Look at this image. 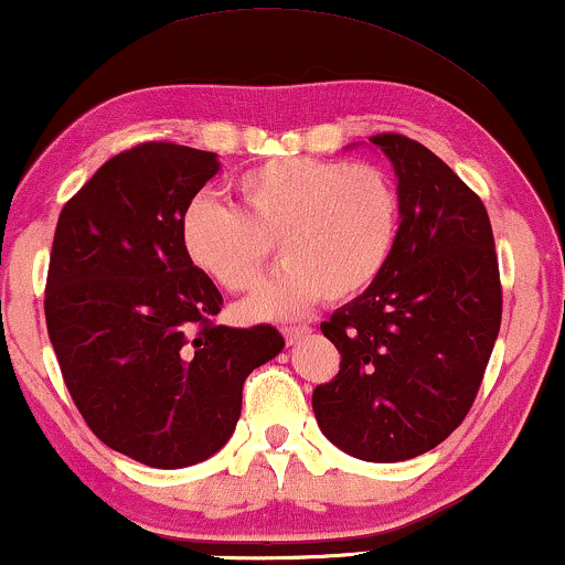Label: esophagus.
Returning <instances> with one entry per match:
<instances>
[{
    "label": "esophagus",
    "instance_id": "obj_1",
    "mask_svg": "<svg viewBox=\"0 0 565 565\" xmlns=\"http://www.w3.org/2000/svg\"><path fill=\"white\" fill-rule=\"evenodd\" d=\"M286 343H297V340H301L305 335H309L312 332V328L309 324H289V328H281Z\"/></svg>",
    "mask_w": 565,
    "mask_h": 565
}]
</instances>
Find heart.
<instances>
[{
    "mask_svg": "<svg viewBox=\"0 0 565 565\" xmlns=\"http://www.w3.org/2000/svg\"><path fill=\"white\" fill-rule=\"evenodd\" d=\"M237 210L194 200L181 245L230 294L256 289L271 258L284 266L250 299L253 317H297L317 299L345 301L376 281L399 230V194L373 163L271 158L233 181Z\"/></svg>",
    "mask_w": 565,
    "mask_h": 565,
    "instance_id": "b5f03b06",
    "label": "heart"
}]
</instances>
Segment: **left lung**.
<instances>
[{"label": "left lung", "instance_id": "obj_1", "mask_svg": "<svg viewBox=\"0 0 565 565\" xmlns=\"http://www.w3.org/2000/svg\"><path fill=\"white\" fill-rule=\"evenodd\" d=\"M371 142L399 177L402 222L376 281L320 324L340 371L312 409L348 456L394 463L463 423L502 324V281L481 196L407 135Z\"/></svg>", "mask_w": 565, "mask_h": 565}]
</instances>
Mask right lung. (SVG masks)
<instances>
[{
  "label": "right lung",
  "instance_id": "add662e5",
  "mask_svg": "<svg viewBox=\"0 0 565 565\" xmlns=\"http://www.w3.org/2000/svg\"><path fill=\"white\" fill-rule=\"evenodd\" d=\"M217 169V153L140 142L71 196L53 235L45 324L71 399L102 443L153 468L214 456L248 373L284 348L271 324L214 322L222 294L181 245Z\"/></svg>",
  "mask_w": 565,
  "mask_h": 565
}]
</instances>
